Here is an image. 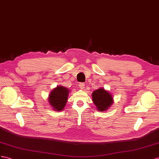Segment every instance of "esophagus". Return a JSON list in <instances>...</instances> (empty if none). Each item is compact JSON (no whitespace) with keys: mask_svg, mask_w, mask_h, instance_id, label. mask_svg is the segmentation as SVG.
<instances>
[{"mask_svg":"<svg viewBox=\"0 0 159 159\" xmlns=\"http://www.w3.org/2000/svg\"><path fill=\"white\" fill-rule=\"evenodd\" d=\"M79 87H80V89H83L84 88V83H80V84H79Z\"/></svg>","mask_w":159,"mask_h":159,"instance_id":"34e87169","label":"esophagus"}]
</instances>
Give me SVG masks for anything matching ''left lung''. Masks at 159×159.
Returning a JSON list of instances; mask_svg holds the SVG:
<instances>
[{
    "mask_svg": "<svg viewBox=\"0 0 159 159\" xmlns=\"http://www.w3.org/2000/svg\"><path fill=\"white\" fill-rule=\"evenodd\" d=\"M92 98L97 109L101 111H105L113 103L112 96L103 88L93 91Z\"/></svg>",
    "mask_w": 159,
    "mask_h": 159,
    "instance_id": "1",
    "label": "left lung"
}]
</instances>
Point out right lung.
Masks as SVG:
<instances>
[{
	"label": "right lung",
	"instance_id": "right-lung-1",
	"mask_svg": "<svg viewBox=\"0 0 159 159\" xmlns=\"http://www.w3.org/2000/svg\"><path fill=\"white\" fill-rule=\"evenodd\" d=\"M69 91L62 86L57 87L49 95V103L54 110L61 111L64 109L68 100Z\"/></svg>",
	"mask_w": 159,
	"mask_h": 159
}]
</instances>
